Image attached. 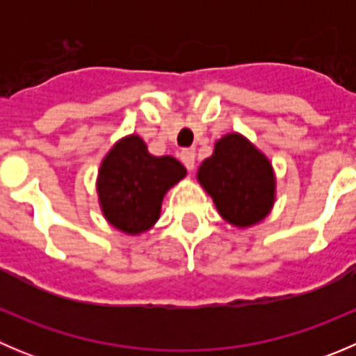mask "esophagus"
Instances as JSON below:
<instances>
[{"mask_svg": "<svg viewBox=\"0 0 356 356\" xmlns=\"http://www.w3.org/2000/svg\"><path fill=\"white\" fill-rule=\"evenodd\" d=\"M195 160H196V155L193 149H182L181 161L186 165V168H188V170H193V168H195Z\"/></svg>", "mask_w": 356, "mask_h": 356, "instance_id": "34e87169", "label": "esophagus"}]
</instances>
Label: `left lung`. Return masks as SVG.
Returning <instances> with one entry per match:
<instances>
[{"label":"left lung","instance_id":"1","mask_svg":"<svg viewBox=\"0 0 356 356\" xmlns=\"http://www.w3.org/2000/svg\"><path fill=\"white\" fill-rule=\"evenodd\" d=\"M198 181L218 213L236 227H251L270 213L275 177L270 160L238 132L215 143L198 168Z\"/></svg>","mask_w":356,"mask_h":356}]
</instances>
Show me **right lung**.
<instances>
[{"instance_id": "obj_1", "label": "right lung", "mask_w": 356, "mask_h": 356, "mask_svg": "<svg viewBox=\"0 0 356 356\" xmlns=\"http://www.w3.org/2000/svg\"><path fill=\"white\" fill-rule=\"evenodd\" d=\"M184 177L181 161L174 156H153L139 136H125L115 143L99 167V207L115 229L141 234L160 217L165 193Z\"/></svg>"}]
</instances>
